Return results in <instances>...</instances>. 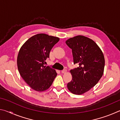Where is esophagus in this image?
I'll return each mask as SVG.
<instances>
[{
  "label": "esophagus",
  "instance_id": "34e87169",
  "mask_svg": "<svg viewBox=\"0 0 120 120\" xmlns=\"http://www.w3.org/2000/svg\"><path fill=\"white\" fill-rule=\"evenodd\" d=\"M67 72V70H63L61 71L62 74H65V73Z\"/></svg>",
  "mask_w": 120,
  "mask_h": 120
}]
</instances>
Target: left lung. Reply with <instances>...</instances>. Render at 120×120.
Returning <instances> with one entry per match:
<instances>
[{
    "instance_id": "1",
    "label": "left lung",
    "mask_w": 120,
    "mask_h": 120,
    "mask_svg": "<svg viewBox=\"0 0 120 120\" xmlns=\"http://www.w3.org/2000/svg\"><path fill=\"white\" fill-rule=\"evenodd\" d=\"M66 43L72 49L74 64L79 65L70 71L72 78L68 83V89L72 94L82 95L95 86L102 77L104 54L94 41L86 36H74L67 40Z\"/></svg>"
}]
</instances>
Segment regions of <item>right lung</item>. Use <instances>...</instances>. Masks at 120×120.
<instances>
[{"mask_svg":"<svg viewBox=\"0 0 120 120\" xmlns=\"http://www.w3.org/2000/svg\"><path fill=\"white\" fill-rule=\"evenodd\" d=\"M60 38L44 33L36 34L21 46L17 56L19 74L31 88L37 92H44L50 88L57 73L46 67L45 61Z\"/></svg>","mask_w":120,"mask_h":120,"instance_id":"add662e5","label":"right lung"}]
</instances>
